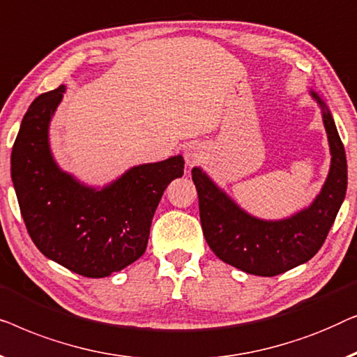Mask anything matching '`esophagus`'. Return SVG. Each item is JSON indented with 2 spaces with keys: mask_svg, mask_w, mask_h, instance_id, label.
Segmentation results:
<instances>
[{
  "mask_svg": "<svg viewBox=\"0 0 357 357\" xmlns=\"http://www.w3.org/2000/svg\"><path fill=\"white\" fill-rule=\"evenodd\" d=\"M184 160L185 165L189 168L195 167V165H200L205 160V152L204 147L200 144H190L184 149Z\"/></svg>",
  "mask_w": 357,
  "mask_h": 357,
  "instance_id": "obj_1",
  "label": "esophagus"
}]
</instances>
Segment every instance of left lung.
<instances>
[{
    "mask_svg": "<svg viewBox=\"0 0 357 357\" xmlns=\"http://www.w3.org/2000/svg\"><path fill=\"white\" fill-rule=\"evenodd\" d=\"M309 93L322 109L331 160L327 179L307 207L286 218H257L236 204L202 168H192L205 241L220 260L245 273L275 277L312 259L346 197L348 165L343 142L327 103L315 90Z\"/></svg>",
    "mask_w": 357,
    "mask_h": 357,
    "instance_id": "obj_1",
    "label": "left lung"
}]
</instances>
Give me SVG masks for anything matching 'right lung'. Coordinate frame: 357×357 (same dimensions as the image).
<instances>
[{
    "instance_id": "1",
    "label": "right lung",
    "mask_w": 357,
    "mask_h": 357,
    "mask_svg": "<svg viewBox=\"0 0 357 357\" xmlns=\"http://www.w3.org/2000/svg\"><path fill=\"white\" fill-rule=\"evenodd\" d=\"M66 85L40 95L13 145L11 178L27 231L45 257L89 278L109 277L145 252L160 199L184 174L183 155L135 165L103 188L64 172L50 123Z\"/></svg>"
}]
</instances>
